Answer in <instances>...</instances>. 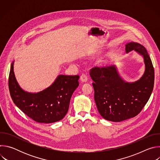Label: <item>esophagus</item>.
<instances>
[{"label":"esophagus","mask_w":160,"mask_h":160,"mask_svg":"<svg viewBox=\"0 0 160 160\" xmlns=\"http://www.w3.org/2000/svg\"><path fill=\"white\" fill-rule=\"evenodd\" d=\"M80 81L82 82H86L87 81V77L85 74H82L80 77Z\"/></svg>","instance_id":"1"}]
</instances>
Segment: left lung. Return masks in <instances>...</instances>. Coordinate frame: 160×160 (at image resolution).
I'll return each instance as SVG.
<instances>
[{
  "mask_svg": "<svg viewBox=\"0 0 160 160\" xmlns=\"http://www.w3.org/2000/svg\"><path fill=\"white\" fill-rule=\"evenodd\" d=\"M127 53L135 51L142 56L145 71L140 79L133 82L125 81L116 65L90 70L94 82V100L100 115L108 121L119 122L137 116L148 101L154 87V72L146 48L139 43L125 45Z\"/></svg>",
  "mask_w": 160,
  "mask_h": 160,
  "instance_id": "8db88e82",
  "label": "left lung"
}]
</instances>
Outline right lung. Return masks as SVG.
Masks as SVG:
<instances>
[{
    "label": "right lung",
    "mask_w": 160,
    "mask_h": 160,
    "mask_svg": "<svg viewBox=\"0 0 160 160\" xmlns=\"http://www.w3.org/2000/svg\"><path fill=\"white\" fill-rule=\"evenodd\" d=\"M11 65L9 88L11 97L25 115L38 123H51L62 120L69 109L72 96L78 87V75H59L48 88L37 93L28 92L18 84Z\"/></svg>",
    "instance_id": "obj_1"
}]
</instances>
